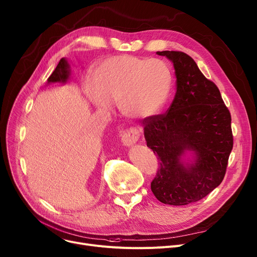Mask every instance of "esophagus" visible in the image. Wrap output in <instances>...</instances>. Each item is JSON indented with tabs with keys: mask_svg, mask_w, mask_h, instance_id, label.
I'll return each instance as SVG.
<instances>
[{
	"mask_svg": "<svg viewBox=\"0 0 257 257\" xmlns=\"http://www.w3.org/2000/svg\"><path fill=\"white\" fill-rule=\"evenodd\" d=\"M140 137L141 130L139 128H130L121 137V143L126 147H130L139 141Z\"/></svg>",
	"mask_w": 257,
	"mask_h": 257,
	"instance_id": "esophagus-1",
	"label": "esophagus"
}]
</instances>
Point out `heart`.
Masks as SVG:
<instances>
[{
  "instance_id": "1",
  "label": "heart",
  "mask_w": 257,
  "mask_h": 257,
  "mask_svg": "<svg viewBox=\"0 0 257 257\" xmlns=\"http://www.w3.org/2000/svg\"><path fill=\"white\" fill-rule=\"evenodd\" d=\"M92 86L85 94L100 111H109L110 104L132 119L156 115L168 101L172 87L169 66L163 60L117 55L103 60L93 72Z\"/></svg>"
}]
</instances>
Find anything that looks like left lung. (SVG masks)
<instances>
[{"label":"left lung","instance_id":"obj_1","mask_svg":"<svg viewBox=\"0 0 257 257\" xmlns=\"http://www.w3.org/2000/svg\"><path fill=\"white\" fill-rule=\"evenodd\" d=\"M174 66L176 94L165 114L144 119L147 146L159 160L151 190L161 203L187 205L223 181L233 147L231 115L221 92L187 54L156 52Z\"/></svg>","mask_w":257,"mask_h":257}]
</instances>
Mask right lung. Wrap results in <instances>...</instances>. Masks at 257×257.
Wrapping results in <instances>:
<instances>
[{"mask_svg":"<svg viewBox=\"0 0 257 257\" xmlns=\"http://www.w3.org/2000/svg\"><path fill=\"white\" fill-rule=\"evenodd\" d=\"M70 75H71L70 63L67 62L66 58H61L59 63L56 66V69L54 70L52 75L48 78V84H52V83L65 84L70 79Z\"/></svg>","mask_w":257,"mask_h":257,"instance_id":"right-lung-1","label":"right lung"}]
</instances>
